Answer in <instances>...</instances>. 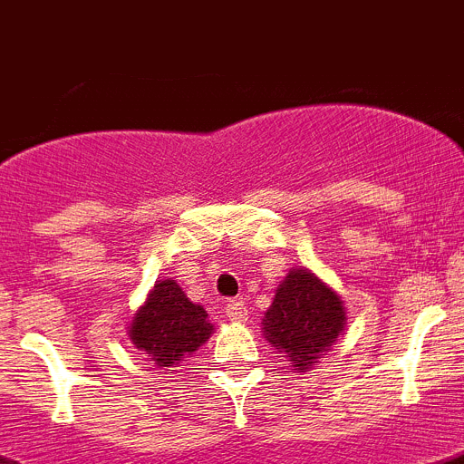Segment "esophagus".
I'll return each instance as SVG.
<instances>
[{"label":"esophagus","instance_id":"34e87169","mask_svg":"<svg viewBox=\"0 0 464 464\" xmlns=\"http://www.w3.org/2000/svg\"><path fill=\"white\" fill-rule=\"evenodd\" d=\"M227 318L231 323H245L246 320V306L242 300H231L227 304Z\"/></svg>","mask_w":464,"mask_h":464}]
</instances>
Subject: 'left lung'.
I'll return each instance as SVG.
<instances>
[{"instance_id":"1","label":"left lung","mask_w":464,"mask_h":464,"mask_svg":"<svg viewBox=\"0 0 464 464\" xmlns=\"http://www.w3.org/2000/svg\"><path fill=\"white\" fill-rule=\"evenodd\" d=\"M343 324L339 295L302 267L288 272L263 318L267 343L288 357L293 371L314 366L318 354L334 345Z\"/></svg>"}]
</instances>
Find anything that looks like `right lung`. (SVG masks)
<instances>
[{"label": "right lung", "mask_w": 464, "mask_h": 464, "mask_svg": "<svg viewBox=\"0 0 464 464\" xmlns=\"http://www.w3.org/2000/svg\"><path fill=\"white\" fill-rule=\"evenodd\" d=\"M212 324L201 304L185 297L176 281L155 284L149 300L134 314L130 339L158 366H173L208 341Z\"/></svg>", "instance_id": "obj_1"}]
</instances>
